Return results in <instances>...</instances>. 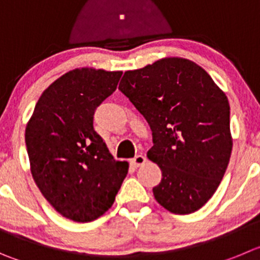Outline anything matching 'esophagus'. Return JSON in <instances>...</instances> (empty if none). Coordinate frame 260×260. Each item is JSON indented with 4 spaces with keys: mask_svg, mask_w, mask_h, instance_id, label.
Returning a JSON list of instances; mask_svg holds the SVG:
<instances>
[{
    "mask_svg": "<svg viewBox=\"0 0 260 260\" xmlns=\"http://www.w3.org/2000/svg\"><path fill=\"white\" fill-rule=\"evenodd\" d=\"M145 160H147V157H145V155L138 154V155H135V157L133 158L130 162H132V165L134 166V167H140V166L144 165Z\"/></svg>",
    "mask_w": 260,
    "mask_h": 260,
    "instance_id": "esophagus-1",
    "label": "esophagus"
}]
</instances>
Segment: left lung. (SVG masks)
Segmentation results:
<instances>
[{
    "label": "left lung",
    "instance_id": "1",
    "mask_svg": "<svg viewBox=\"0 0 260 260\" xmlns=\"http://www.w3.org/2000/svg\"><path fill=\"white\" fill-rule=\"evenodd\" d=\"M118 89L148 121V158L162 170L155 200L175 214L202 208L217 190L232 150L230 105L206 70L163 58L126 71Z\"/></svg>",
    "mask_w": 260,
    "mask_h": 260
}]
</instances>
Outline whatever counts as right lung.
<instances>
[{"mask_svg":"<svg viewBox=\"0 0 260 260\" xmlns=\"http://www.w3.org/2000/svg\"><path fill=\"white\" fill-rule=\"evenodd\" d=\"M122 73L76 69L53 81L37 102L25 130L31 175L58 213L90 222L111 208L127 175L93 127L98 106Z\"/></svg>","mask_w":260,"mask_h":260,"instance_id":"right-lung-1","label":"right lung"}]
</instances>
